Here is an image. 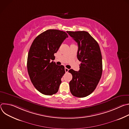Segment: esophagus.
<instances>
[{"label": "esophagus", "mask_w": 129, "mask_h": 129, "mask_svg": "<svg viewBox=\"0 0 129 129\" xmlns=\"http://www.w3.org/2000/svg\"><path fill=\"white\" fill-rule=\"evenodd\" d=\"M68 70H69V69L67 68L66 67H65V72H68Z\"/></svg>", "instance_id": "34e87169"}]
</instances>
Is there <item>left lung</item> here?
<instances>
[{
    "mask_svg": "<svg viewBox=\"0 0 129 129\" xmlns=\"http://www.w3.org/2000/svg\"><path fill=\"white\" fill-rule=\"evenodd\" d=\"M67 33L77 42L78 59L81 62L79 71L70 69L72 79L69 82L71 94L78 98H84L92 93L101 78L102 56L98 43L85 31Z\"/></svg>",
    "mask_w": 129,
    "mask_h": 129,
    "instance_id": "left-lung-1",
    "label": "left lung"
}]
</instances>
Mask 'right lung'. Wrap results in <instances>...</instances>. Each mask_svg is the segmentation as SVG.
Wrapping results in <instances>:
<instances>
[{
  "instance_id": "right-lung-1",
  "label": "right lung",
  "mask_w": 129,
  "mask_h": 129,
  "mask_svg": "<svg viewBox=\"0 0 129 129\" xmlns=\"http://www.w3.org/2000/svg\"><path fill=\"white\" fill-rule=\"evenodd\" d=\"M67 37L65 31L48 29L37 37L30 46L27 61L28 75L36 89L44 95H51L58 91L65 68L51 60Z\"/></svg>"
}]
</instances>
